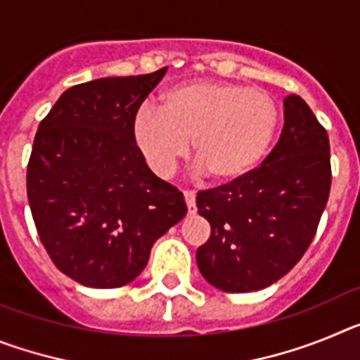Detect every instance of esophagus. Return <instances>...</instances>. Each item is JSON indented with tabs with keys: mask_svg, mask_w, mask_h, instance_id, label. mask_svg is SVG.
I'll list each match as a JSON object with an SVG mask.
<instances>
[{
	"mask_svg": "<svg viewBox=\"0 0 360 360\" xmlns=\"http://www.w3.org/2000/svg\"><path fill=\"white\" fill-rule=\"evenodd\" d=\"M184 198H186L187 212H189V214H195V212H196V200H195V195H193V193H189V191H184Z\"/></svg>",
	"mask_w": 360,
	"mask_h": 360,
	"instance_id": "obj_1",
	"label": "esophagus"
}]
</instances>
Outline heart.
Here are the masks:
<instances>
[{
    "mask_svg": "<svg viewBox=\"0 0 360 360\" xmlns=\"http://www.w3.org/2000/svg\"><path fill=\"white\" fill-rule=\"evenodd\" d=\"M278 128L266 91L225 81H189L164 91L160 110L144 106L133 139L151 171L165 178L189 155L214 184H232L256 169Z\"/></svg>",
    "mask_w": 360,
    "mask_h": 360,
    "instance_id": "heart-1",
    "label": "heart"
}]
</instances>
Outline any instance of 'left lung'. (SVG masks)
Listing matches in <instances>:
<instances>
[{
    "instance_id": "8db88e82",
    "label": "left lung",
    "mask_w": 360,
    "mask_h": 360,
    "mask_svg": "<svg viewBox=\"0 0 360 360\" xmlns=\"http://www.w3.org/2000/svg\"><path fill=\"white\" fill-rule=\"evenodd\" d=\"M285 124L263 164L238 182L200 191L211 238L196 250L209 285L243 294L290 272L314 240L330 195V142L308 104L283 101Z\"/></svg>"
}]
</instances>
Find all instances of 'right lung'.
<instances>
[{"mask_svg":"<svg viewBox=\"0 0 360 360\" xmlns=\"http://www.w3.org/2000/svg\"><path fill=\"white\" fill-rule=\"evenodd\" d=\"M165 72L72 86L37 128L32 218L53 265L84 287L131 283L153 243L187 214L182 193L153 174L133 139L136 111Z\"/></svg>","mask_w":360,"mask_h":360,"instance_id":"right-lung-1","label":"right lung"}]
</instances>
